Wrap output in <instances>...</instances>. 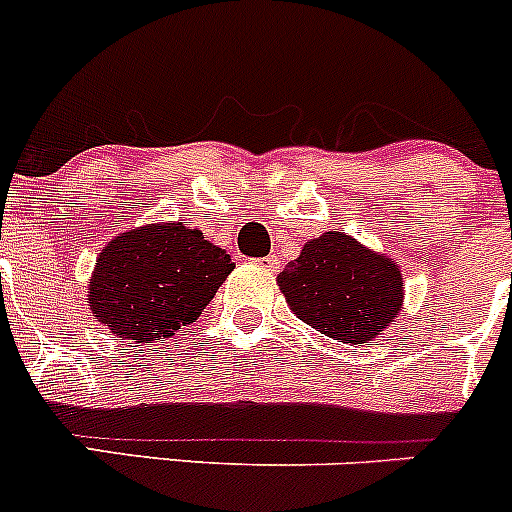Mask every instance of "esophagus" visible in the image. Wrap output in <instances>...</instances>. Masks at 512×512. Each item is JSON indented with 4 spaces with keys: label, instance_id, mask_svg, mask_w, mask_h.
<instances>
[{
    "label": "esophagus",
    "instance_id": "1",
    "mask_svg": "<svg viewBox=\"0 0 512 512\" xmlns=\"http://www.w3.org/2000/svg\"><path fill=\"white\" fill-rule=\"evenodd\" d=\"M260 265L267 267V270H270V272H277V270H280V255H267V257H262Z\"/></svg>",
    "mask_w": 512,
    "mask_h": 512
}]
</instances>
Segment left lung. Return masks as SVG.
<instances>
[{
    "label": "left lung",
    "mask_w": 512,
    "mask_h": 512,
    "mask_svg": "<svg viewBox=\"0 0 512 512\" xmlns=\"http://www.w3.org/2000/svg\"><path fill=\"white\" fill-rule=\"evenodd\" d=\"M277 285L302 322L347 344L371 342L404 304L399 265L337 230L309 240Z\"/></svg>",
    "instance_id": "obj_1"
}]
</instances>
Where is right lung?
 Wrapping results in <instances>:
<instances>
[{
	"label": "right lung",
	"mask_w": 512,
	"mask_h": 512,
	"mask_svg": "<svg viewBox=\"0 0 512 512\" xmlns=\"http://www.w3.org/2000/svg\"><path fill=\"white\" fill-rule=\"evenodd\" d=\"M232 270L230 255L200 230L143 225L98 252L89 307L113 334L148 344L195 322Z\"/></svg>",
	"instance_id": "obj_1"
}]
</instances>
